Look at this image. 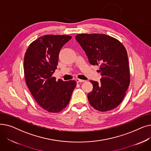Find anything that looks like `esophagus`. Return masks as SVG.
<instances>
[{
  "mask_svg": "<svg viewBox=\"0 0 151 151\" xmlns=\"http://www.w3.org/2000/svg\"><path fill=\"white\" fill-rule=\"evenodd\" d=\"M75 80H76V81L77 83H83V82H85L84 80H80V79H78V78H76Z\"/></svg>",
  "mask_w": 151,
  "mask_h": 151,
  "instance_id": "obj_1",
  "label": "esophagus"
}]
</instances>
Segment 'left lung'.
<instances>
[{
	"instance_id": "left-lung-1",
	"label": "left lung",
	"mask_w": 151,
	"mask_h": 151,
	"mask_svg": "<svg viewBox=\"0 0 151 151\" xmlns=\"http://www.w3.org/2000/svg\"><path fill=\"white\" fill-rule=\"evenodd\" d=\"M91 65H99L100 83L90 81L93 89L88 95L91 106L100 111L116 108L130 84L127 51L118 40L103 34H78L75 37Z\"/></svg>"
}]
</instances>
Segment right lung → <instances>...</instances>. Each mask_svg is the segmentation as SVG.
<instances>
[{"label":"right lung","instance_id":"1","mask_svg":"<svg viewBox=\"0 0 151 151\" xmlns=\"http://www.w3.org/2000/svg\"><path fill=\"white\" fill-rule=\"evenodd\" d=\"M71 38L68 35H46L32 43L24 59L26 84L36 101L43 109L58 113L64 109L76 88L75 80H55L52 76L62 46Z\"/></svg>","mask_w":151,"mask_h":151}]
</instances>
